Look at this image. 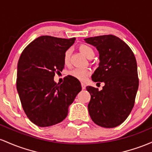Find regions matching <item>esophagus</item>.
Returning a JSON list of instances; mask_svg holds the SVG:
<instances>
[{
    "mask_svg": "<svg viewBox=\"0 0 152 152\" xmlns=\"http://www.w3.org/2000/svg\"><path fill=\"white\" fill-rule=\"evenodd\" d=\"M81 85H82V89H83V90L85 89V88H86V85H85V83H81Z\"/></svg>",
    "mask_w": 152,
    "mask_h": 152,
    "instance_id": "1",
    "label": "esophagus"
}]
</instances>
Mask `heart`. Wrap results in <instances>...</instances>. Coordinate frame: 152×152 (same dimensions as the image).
<instances>
[{
    "instance_id": "heart-1",
    "label": "heart",
    "mask_w": 152,
    "mask_h": 152,
    "mask_svg": "<svg viewBox=\"0 0 152 152\" xmlns=\"http://www.w3.org/2000/svg\"><path fill=\"white\" fill-rule=\"evenodd\" d=\"M78 49L83 54H85L88 59H92L95 55V51L93 47L86 44H81L78 46ZM72 50L71 49H67L64 52L63 56V61L65 64H69L70 62ZM91 74V70L88 68H75L69 72V75L79 80L84 81Z\"/></svg>"
}]
</instances>
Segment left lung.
I'll return each instance as SVG.
<instances>
[{"label": "left lung", "instance_id": "left-lung-1", "mask_svg": "<svg viewBox=\"0 0 152 152\" xmlns=\"http://www.w3.org/2000/svg\"><path fill=\"white\" fill-rule=\"evenodd\" d=\"M85 41L96 47L100 54L99 67L92 80L105 83L101 90L86 87L91 96L88 105L90 118L101 127H116L127 118L135 103L139 88L135 56L116 36H98Z\"/></svg>", "mask_w": 152, "mask_h": 152}]
</instances>
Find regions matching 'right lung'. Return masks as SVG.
I'll use <instances>...</instances> for the list:
<instances>
[{
  "mask_svg": "<svg viewBox=\"0 0 152 152\" xmlns=\"http://www.w3.org/2000/svg\"><path fill=\"white\" fill-rule=\"evenodd\" d=\"M75 38L42 36L23 49L17 68L16 88L28 118L39 127L62 122L68 107L81 91L80 83L70 75L62 84L54 81L55 73L64 69V53Z\"/></svg>",
  "mask_w": 152,
  "mask_h": 152,
  "instance_id": "obj_1",
  "label": "right lung"
}]
</instances>
